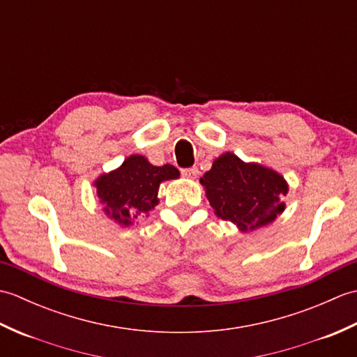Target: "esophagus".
Returning a JSON list of instances; mask_svg holds the SVG:
<instances>
[{"mask_svg": "<svg viewBox=\"0 0 357 357\" xmlns=\"http://www.w3.org/2000/svg\"><path fill=\"white\" fill-rule=\"evenodd\" d=\"M181 173H183V176L188 178V179H195V178H198L199 170L196 169V167H190V169H183L181 170Z\"/></svg>", "mask_w": 357, "mask_h": 357, "instance_id": "1", "label": "esophagus"}]
</instances>
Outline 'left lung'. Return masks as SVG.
<instances>
[{
    "mask_svg": "<svg viewBox=\"0 0 357 357\" xmlns=\"http://www.w3.org/2000/svg\"><path fill=\"white\" fill-rule=\"evenodd\" d=\"M199 183L215 215L242 233L271 224L285 210L288 184L282 174L257 162H244L231 151L216 158Z\"/></svg>",
    "mask_w": 357,
    "mask_h": 357,
    "instance_id": "1",
    "label": "left lung"
}]
</instances>
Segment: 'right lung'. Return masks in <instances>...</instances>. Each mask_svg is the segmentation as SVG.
<instances>
[{
	"mask_svg": "<svg viewBox=\"0 0 357 357\" xmlns=\"http://www.w3.org/2000/svg\"><path fill=\"white\" fill-rule=\"evenodd\" d=\"M178 178L179 170L172 164L158 167L146 156L130 155L118 169L98 176L93 185L104 213L121 227H130L158 206L161 183Z\"/></svg>",
	"mask_w": 357,
	"mask_h": 357,
	"instance_id": "obj_1",
	"label": "right lung"
}]
</instances>
